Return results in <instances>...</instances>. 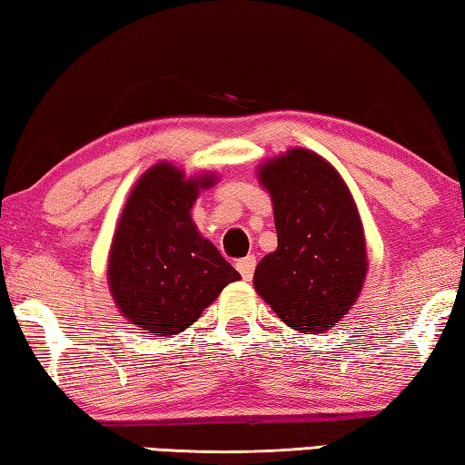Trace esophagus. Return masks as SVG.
<instances>
[{"mask_svg":"<svg viewBox=\"0 0 465 465\" xmlns=\"http://www.w3.org/2000/svg\"><path fill=\"white\" fill-rule=\"evenodd\" d=\"M255 257L253 255H247V257H242V260H239L237 262V270H239V274L242 276V281H252V276H253V272H255Z\"/></svg>","mask_w":465,"mask_h":465,"instance_id":"esophagus-1","label":"esophagus"}]
</instances>
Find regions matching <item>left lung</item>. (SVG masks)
<instances>
[{
  "mask_svg": "<svg viewBox=\"0 0 465 465\" xmlns=\"http://www.w3.org/2000/svg\"><path fill=\"white\" fill-rule=\"evenodd\" d=\"M260 178L274 202L278 249L257 263L255 291L295 331H328L366 276L353 199L331 163L307 149L263 163Z\"/></svg>",
  "mask_w": 465,
  "mask_h": 465,
  "instance_id": "1",
  "label": "left lung"
}]
</instances>
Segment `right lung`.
I'll return each instance as SVG.
<instances>
[{"label":"right lung","instance_id":"1","mask_svg":"<svg viewBox=\"0 0 465 465\" xmlns=\"http://www.w3.org/2000/svg\"><path fill=\"white\" fill-rule=\"evenodd\" d=\"M212 176L189 178L170 163L143 174L114 234L108 282L128 322L153 334L183 332L241 274L197 232L191 208Z\"/></svg>","mask_w":465,"mask_h":465}]
</instances>
